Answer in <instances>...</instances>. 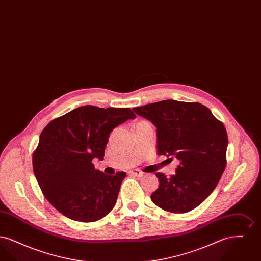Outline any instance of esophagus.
<instances>
[{
	"mask_svg": "<svg viewBox=\"0 0 261 261\" xmlns=\"http://www.w3.org/2000/svg\"><path fill=\"white\" fill-rule=\"evenodd\" d=\"M128 173L130 174V175H132V176H136V177H142V176H144V173H143L141 170H139V169L130 170Z\"/></svg>",
	"mask_w": 261,
	"mask_h": 261,
	"instance_id": "34e87169",
	"label": "esophagus"
}]
</instances>
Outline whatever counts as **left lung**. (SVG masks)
Listing matches in <instances>:
<instances>
[{
  "label": "left lung",
  "mask_w": 261,
  "mask_h": 261,
  "mask_svg": "<svg viewBox=\"0 0 261 261\" xmlns=\"http://www.w3.org/2000/svg\"><path fill=\"white\" fill-rule=\"evenodd\" d=\"M133 111L156 127L159 154L180 162L170 178L155 174L160 187L151 200L173 213L193 211L211 195L223 174L228 145L223 123L199 102L166 99Z\"/></svg>",
  "instance_id": "8db88e82"
}]
</instances>
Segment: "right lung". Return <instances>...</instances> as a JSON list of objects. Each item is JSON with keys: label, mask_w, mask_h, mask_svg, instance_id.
<instances>
[{"label": "right lung", "mask_w": 261, "mask_h": 261, "mask_svg": "<svg viewBox=\"0 0 261 261\" xmlns=\"http://www.w3.org/2000/svg\"><path fill=\"white\" fill-rule=\"evenodd\" d=\"M135 113L129 108H77L51 120L33 151V171L50 204L67 218L94 222L114 206L125 172L111 176L97 170L112 129Z\"/></svg>", "instance_id": "1"}]
</instances>
